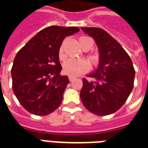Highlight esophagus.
<instances>
[{
	"mask_svg": "<svg viewBox=\"0 0 148 148\" xmlns=\"http://www.w3.org/2000/svg\"><path fill=\"white\" fill-rule=\"evenodd\" d=\"M74 79H75V77L74 76H69V80H70V82H73Z\"/></svg>",
	"mask_w": 148,
	"mask_h": 148,
	"instance_id": "esophagus-1",
	"label": "esophagus"
}]
</instances>
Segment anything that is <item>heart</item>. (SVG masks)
Masks as SVG:
<instances>
[{"mask_svg":"<svg viewBox=\"0 0 148 148\" xmlns=\"http://www.w3.org/2000/svg\"><path fill=\"white\" fill-rule=\"evenodd\" d=\"M79 44L84 50H90L93 46V41L87 36H81L78 39ZM58 57L60 59H64L66 58V55L63 50V46L62 45L58 51ZM91 63L93 66H97L100 62V55L97 52L91 53L89 56ZM90 67V64L86 59H75L71 58L66 61L63 64V71L66 74H69L71 76H78L80 74H83L87 71Z\"/></svg>","mask_w":148,"mask_h":148,"instance_id":"obj_1","label":"heart"}]
</instances>
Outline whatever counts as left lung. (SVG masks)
Wrapping results in <instances>:
<instances>
[{"mask_svg": "<svg viewBox=\"0 0 148 148\" xmlns=\"http://www.w3.org/2000/svg\"><path fill=\"white\" fill-rule=\"evenodd\" d=\"M82 29L96 41L101 58L97 71L82 80V102L93 114H112L123 106L133 89L136 72L132 61L122 46L105 30Z\"/></svg>", "mask_w": 148, "mask_h": 148, "instance_id": "obj_1", "label": "left lung"}]
</instances>
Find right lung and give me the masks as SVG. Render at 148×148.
Returning a JSON list of instances; mask_svg holds the SVG:
<instances>
[{"mask_svg": "<svg viewBox=\"0 0 148 148\" xmlns=\"http://www.w3.org/2000/svg\"><path fill=\"white\" fill-rule=\"evenodd\" d=\"M76 27L50 26L32 37L18 51L11 70L12 90L21 105L36 116L58 109L70 82L60 76L58 51L63 39L79 32Z\"/></svg>", "mask_w": 148, "mask_h": 148, "instance_id": "1", "label": "right lung"}]
</instances>
